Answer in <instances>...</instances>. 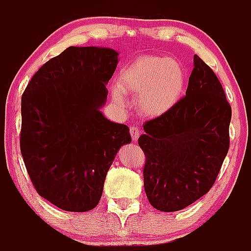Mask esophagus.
Wrapping results in <instances>:
<instances>
[{
    "instance_id": "34e87169",
    "label": "esophagus",
    "mask_w": 251,
    "mask_h": 251,
    "mask_svg": "<svg viewBox=\"0 0 251 251\" xmlns=\"http://www.w3.org/2000/svg\"><path fill=\"white\" fill-rule=\"evenodd\" d=\"M130 136H132L133 142L138 141L139 136H141V130H139V128L137 126H132L130 127Z\"/></svg>"
}]
</instances>
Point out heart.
I'll use <instances>...</instances> for the list:
<instances>
[{
	"label": "heart",
	"mask_w": 251,
	"mask_h": 251,
	"mask_svg": "<svg viewBox=\"0 0 251 251\" xmlns=\"http://www.w3.org/2000/svg\"><path fill=\"white\" fill-rule=\"evenodd\" d=\"M121 83L126 92L138 95L142 112L157 117L168 112L182 97L186 74L181 64L171 57L145 55L124 69ZM123 90L115 86L113 93L119 103L126 104Z\"/></svg>",
	"instance_id": "1"
}]
</instances>
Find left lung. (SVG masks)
Segmentation results:
<instances>
[{
  "mask_svg": "<svg viewBox=\"0 0 251 251\" xmlns=\"http://www.w3.org/2000/svg\"><path fill=\"white\" fill-rule=\"evenodd\" d=\"M231 106L212 69L194 56L186 95L143 124L145 191L163 212L187 207L210 191L230 146Z\"/></svg>",
  "mask_w": 251,
  "mask_h": 251,
  "instance_id": "1",
  "label": "left lung"
}]
</instances>
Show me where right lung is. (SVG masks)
I'll return each mask as SVG.
<instances>
[{
	"instance_id": "obj_1",
	"label": "right lung",
	"mask_w": 251,
	"mask_h": 251,
	"mask_svg": "<svg viewBox=\"0 0 251 251\" xmlns=\"http://www.w3.org/2000/svg\"><path fill=\"white\" fill-rule=\"evenodd\" d=\"M118 64L113 49L70 46L31 77L21 99L20 147L37 194L56 207L85 212L98 205L129 128L100 112Z\"/></svg>"
}]
</instances>
